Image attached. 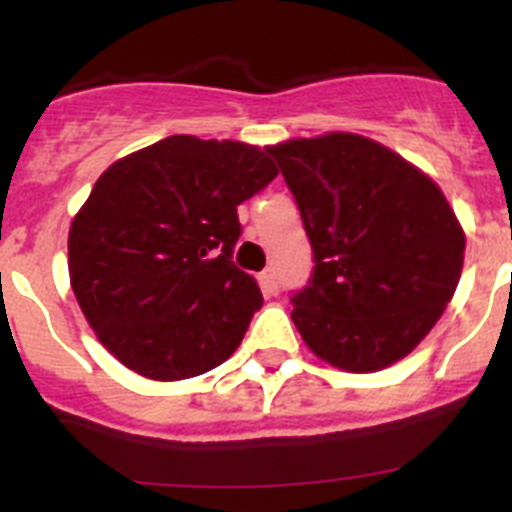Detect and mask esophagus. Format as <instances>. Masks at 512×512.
I'll return each mask as SVG.
<instances>
[{"label": "esophagus", "mask_w": 512, "mask_h": 512, "mask_svg": "<svg viewBox=\"0 0 512 512\" xmlns=\"http://www.w3.org/2000/svg\"><path fill=\"white\" fill-rule=\"evenodd\" d=\"M261 287H264L266 295H279V277H277V269H264L259 277Z\"/></svg>", "instance_id": "1"}]
</instances>
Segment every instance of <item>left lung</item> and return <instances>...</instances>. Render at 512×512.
Returning a JSON list of instances; mask_svg holds the SVG:
<instances>
[{
    "instance_id": "8db88e82",
    "label": "left lung",
    "mask_w": 512,
    "mask_h": 512,
    "mask_svg": "<svg viewBox=\"0 0 512 512\" xmlns=\"http://www.w3.org/2000/svg\"><path fill=\"white\" fill-rule=\"evenodd\" d=\"M282 169L312 246L292 320L312 354L346 372L408 356L441 318L464 264V230L441 189L374 140H287Z\"/></svg>"
}]
</instances>
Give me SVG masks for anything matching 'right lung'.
<instances>
[{"mask_svg": "<svg viewBox=\"0 0 512 512\" xmlns=\"http://www.w3.org/2000/svg\"><path fill=\"white\" fill-rule=\"evenodd\" d=\"M277 176L266 151L171 135L104 171L69 233L84 318L122 364L158 382L205 374L264 297L233 261L238 205Z\"/></svg>", "mask_w": 512, "mask_h": 512, "instance_id": "1", "label": "right lung"}]
</instances>
